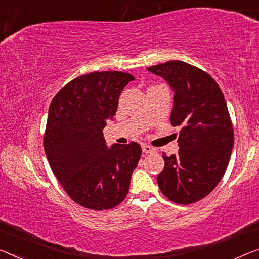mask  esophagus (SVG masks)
I'll return each mask as SVG.
<instances>
[{
    "label": "esophagus",
    "mask_w": 259,
    "mask_h": 259,
    "mask_svg": "<svg viewBox=\"0 0 259 259\" xmlns=\"http://www.w3.org/2000/svg\"><path fill=\"white\" fill-rule=\"evenodd\" d=\"M142 150H143V153H146V154L155 152V149L153 148V147H150L149 145H145V143L142 145Z\"/></svg>",
    "instance_id": "1"
}]
</instances>
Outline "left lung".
<instances>
[{
    "mask_svg": "<svg viewBox=\"0 0 259 259\" xmlns=\"http://www.w3.org/2000/svg\"><path fill=\"white\" fill-rule=\"evenodd\" d=\"M174 89L170 122L181 126L177 155L163 153L158 188L169 200L190 205L212 192L228 166L234 130L220 87L209 74L172 60L148 67Z\"/></svg>",
    "mask_w": 259,
    "mask_h": 259,
    "instance_id": "1",
    "label": "left lung"
}]
</instances>
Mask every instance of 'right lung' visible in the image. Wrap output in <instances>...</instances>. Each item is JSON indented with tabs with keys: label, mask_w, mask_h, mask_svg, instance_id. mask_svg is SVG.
I'll return each mask as SVG.
<instances>
[{
	"label": "right lung",
	"mask_w": 259,
	"mask_h": 259,
	"mask_svg": "<svg viewBox=\"0 0 259 259\" xmlns=\"http://www.w3.org/2000/svg\"><path fill=\"white\" fill-rule=\"evenodd\" d=\"M133 79L122 71H94L67 83L51 102L44 149L67 194L85 208L111 209L128 193L141 147L132 141L107 148L103 130Z\"/></svg>",
	"instance_id": "1"
}]
</instances>
